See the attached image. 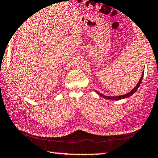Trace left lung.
<instances>
[{"instance_id": "obj_1", "label": "left lung", "mask_w": 158, "mask_h": 158, "mask_svg": "<svg viewBox=\"0 0 158 158\" xmlns=\"http://www.w3.org/2000/svg\"><path fill=\"white\" fill-rule=\"evenodd\" d=\"M144 71L142 72V76H141V78H140L139 82L137 83V84L136 85V86L135 87L133 90H132L131 91L129 92V93H128L127 94H123V95H119V96H113V97H110V96H106V95H104V94H102L101 93H98V92L94 90L96 92V93L99 94V95H100L102 97H104V98L106 99H111V100H119V99H125V98H128V97H130L131 95H133V94L135 93V92L137 91V89H138V88L139 87L140 85V84H141L142 82V80L143 79V77H144Z\"/></svg>"}]
</instances>
